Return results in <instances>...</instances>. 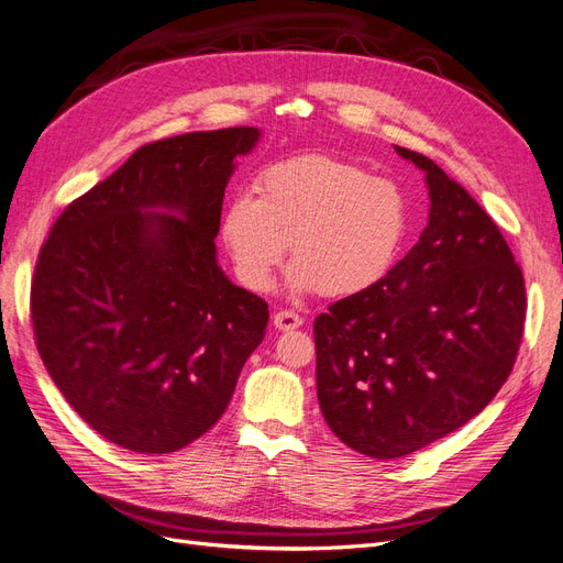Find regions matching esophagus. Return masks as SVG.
I'll return each mask as SVG.
<instances>
[{
  "instance_id": "obj_1",
  "label": "esophagus",
  "mask_w": 563,
  "mask_h": 563,
  "mask_svg": "<svg viewBox=\"0 0 563 563\" xmlns=\"http://www.w3.org/2000/svg\"><path fill=\"white\" fill-rule=\"evenodd\" d=\"M274 324L276 329L280 331H289V329H299L303 324V318L299 313H295V310H278V313L274 316Z\"/></svg>"
}]
</instances>
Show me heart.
Wrapping results in <instances>:
<instances>
[{"mask_svg":"<svg viewBox=\"0 0 563 563\" xmlns=\"http://www.w3.org/2000/svg\"><path fill=\"white\" fill-rule=\"evenodd\" d=\"M257 195H234L220 220L236 274L255 292L274 285L287 243L295 292H364L385 278L406 239L401 187L336 157L310 153L271 164Z\"/></svg>","mask_w":563,"mask_h":563,"instance_id":"obj_1","label":"heart"}]
</instances>
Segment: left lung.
I'll use <instances>...</instances> for the list:
<instances>
[{"instance_id": "1", "label": "left lung", "mask_w": 563, "mask_h": 563, "mask_svg": "<svg viewBox=\"0 0 563 563\" xmlns=\"http://www.w3.org/2000/svg\"><path fill=\"white\" fill-rule=\"evenodd\" d=\"M394 148L427 174L429 224L385 278L313 324L324 420L373 460L475 418L508 380L527 318L522 268L485 208L429 157Z\"/></svg>"}]
</instances>
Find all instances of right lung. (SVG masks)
Returning <instances> with one entry per match:
<instances>
[{
	"label": "right lung",
	"instance_id": "right-lung-1",
	"mask_svg": "<svg viewBox=\"0 0 563 563\" xmlns=\"http://www.w3.org/2000/svg\"><path fill=\"white\" fill-rule=\"evenodd\" d=\"M257 139L229 128L141 145L41 245L30 292L38 355L69 406L124 450L197 441L264 339L266 301L216 260L234 157Z\"/></svg>",
	"mask_w": 563,
	"mask_h": 563
}]
</instances>
